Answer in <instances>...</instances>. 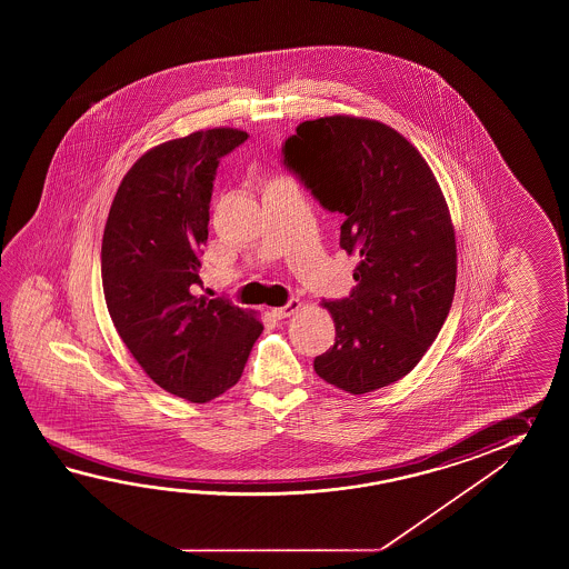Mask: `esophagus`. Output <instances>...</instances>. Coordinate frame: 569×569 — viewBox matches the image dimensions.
I'll use <instances>...</instances> for the list:
<instances>
[{"label":"esophagus","instance_id":"34e87169","mask_svg":"<svg viewBox=\"0 0 569 569\" xmlns=\"http://www.w3.org/2000/svg\"><path fill=\"white\" fill-rule=\"evenodd\" d=\"M299 309H301V301H299V299H290L284 307L272 309V315H274L277 319H284V317H290V315L297 313Z\"/></svg>","mask_w":569,"mask_h":569}]
</instances>
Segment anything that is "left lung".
Segmentation results:
<instances>
[{"mask_svg": "<svg viewBox=\"0 0 569 569\" xmlns=\"http://www.w3.org/2000/svg\"><path fill=\"white\" fill-rule=\"evenodd\" d=\"M282 154L343 216L339 246L360 256L350 297L321 302L336 343L315 372L350 395L388 387L423 358L453 301L458 250L441 187L402 133L368 118L302 121Z\"/></svg>", "mask_w": 569, "mask_h": 569, "instance_id": "1", "label": "left lung"}]
</instances>
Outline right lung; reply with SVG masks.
<instances>
[{
    "instance_id": "right-lung-1",
    "label": "right lung",
    "mask_w": 569,
    "mask_h": 569,
    "mask_svg": "<svg viewBox=\"0 0 569 569\" xmlns=\"http://www.w3.org/2000/svg\"><path fill=\"white\" fill-rule=\"evenodd\" d=\"M246 140L211 128L150 148L121 179L101 242L121 341L158 387L199 405L240 380L264 329L254 311L194 295L219 158Z\"/></svg>"
}]
</instances>
